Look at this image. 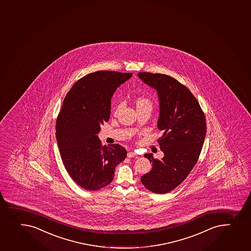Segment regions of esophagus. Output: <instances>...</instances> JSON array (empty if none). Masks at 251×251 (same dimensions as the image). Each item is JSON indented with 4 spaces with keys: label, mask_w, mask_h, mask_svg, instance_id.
Masks as SVG:
<instances>
[{
    "label": "esophagus",
    "mask_w": 251,
    "mask_h": 251,
    "mask_svg": "<svg viewBox=\"0 0 251 251\" xmlns=\"http://www.w3.org/2000/svg\"><path fill=\"white\" fill-rule=\"evenodd\" d=\"M137 153L135 152V151H129V152H127V157H135V156H137Z\"/></svg>",
    "instance_id": "1"
}]
</instances>
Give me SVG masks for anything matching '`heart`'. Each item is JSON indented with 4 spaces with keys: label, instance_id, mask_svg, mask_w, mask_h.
Segmentation results:
<instances>
[{
    "label": "heart",
    "instance_id": "heart-1",
    "mask_svg": "<svg viewBox=\"0 0 251 251\" xmlns=\"http://www.w3.org/2000/svg\"><path fill=\"white\" fill-rule=\"evenodd\" d=\"M136 104H137V108H149V109H152V102L151 100L150 99L145 96H140L136 100ZM122 103H119L118 105L114 108V114H117L119 111V109L121 108Z\"/></svg>",
    "mask_w": 251,
    "mask_h": 251
}]
</instances>
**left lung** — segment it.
Instances as JSON below:
<instances>
[{
  "mask_svg": "<svg viewBox=\"0 0 251 251\" xmlns=\"http://www.w3.org/2000/svg\"><path fill=\"white\" fill-rule=\"evenodd\" d=\"M137 75L157 91V127L164 131L158 139L164 157L158 160L151 153L144 155L152 163V169L141 181L148 190L166 194L178 187L196 165L207 132L206 119L191 91L175 78L160 73Z\"/></svg>",
  "mask_w": 251,
  "mask_h": 251,
  "instance_id": "obj_1",
  "label": "left lung"
}]
</instances>
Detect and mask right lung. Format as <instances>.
I'll return each instance as SVG.
<instances>
[{
  "label": "right lung",
  "instance_id": "add662e5",
  "mask_svg": "<svg viewBox=\"0 0 251 251\" xmlns=\"http://www.w3.org/2000/svg\"><path fill=\"white\" fill-rule=\"evenodd\" d=\"M132 73L99 71L80 78L65 97L56 122V138L62 163L75 183L99 190L111 183L127 151L119 144L102 146L98 134L109 121L111 97Z\"/></svg>",
  "mask_w": 251,
  "mask_h": 251
}]
</instances>
